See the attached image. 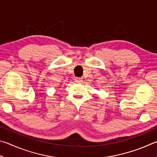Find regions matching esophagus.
<instances>
[{
	"label": "esophagus",
	"mask_w": 157,
	"mask_h": 157,
	"mask_svg": "<svg viewBox=\"0 0 157 157\" xmlns=\"http://www.w3.org/2000/svg\"><path fill=\"white\" fill-rule=\"evenodd\" d=\"M74 80H75L76 83H81V82L83 81V78H79V77H76V78H74Z\"/></svg>",
	"instance_id": "1"
}]
</instances>
